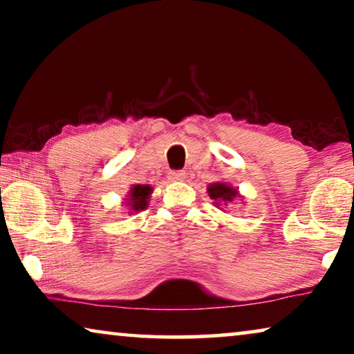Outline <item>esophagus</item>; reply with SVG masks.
Wrapping results in <instances>:
<instances>
[{
  "instance_id": "esophagus-1",
  "label": "esophagus",
  "mask_w": 354,
  "mask_h": 354,
  "mask_svg": "<svg viewBox=\"0 0 354 354\" xmlns=\"http://www.w3.org/2000/svg\"><path fill=\"white\" fill-rule=\"evenodd\" d=\"M171 179H175V181H184L185 179V171L184 170H173L169 173Z\"/></svg>"
}]
</instances>
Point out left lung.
Instances as JSON below:
<instances>
[{"instance_id": "left-lung-1", "label": "left lung", "mask_w": 354, "mask_h": 354, "mask_svg": "<svg viewBox=\"0 0 354 354\" xmlns=\"http://www.w3.org/2000/svg\"><path fill=\"white\" fill-rule=\"evenodd\" d=\"M207 194H209V196H211V198L214 200V201H217L215 203V205H221V203H230V201H232V198H234L236 196V194H237V190H234L232 187H227L226 184H211L207 187Z\"/></svg>"}]
</instances>
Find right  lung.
Listing matches in <instances>:
<instances>
[{"label":"right lung","mask_w":354,"mask_h":354,"mask_svg":"<svg viewBox=\"0 0 354 354\" xmlns=\"http://www.w3.org/2000/svg\"><path fill=\"white\" fill-rule=\"evenodd\" d=\"M149 194H151V187L149 185H134L131 189V207L134 211H139V209L147 207V200Z\"/></svg>","instance_id":"add662e5"}]
</instances>
